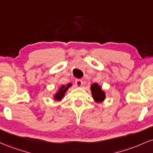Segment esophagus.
Segmentation results:
<instances>
[{"instance_id":"34e87169","label":"esophagus","mask_w":153,"mask_h":153,"mask_svg":"<svg viewBox=\"0 0 153 153\" xmlns=\"http://www.w3.org/2000/svg\"><path fill=\"white\" fill-rule=\"evenodd\" d=\"M75 85L78 87H81L82 85V81L81 80H75Z\"/></svg>"}]
</instances>
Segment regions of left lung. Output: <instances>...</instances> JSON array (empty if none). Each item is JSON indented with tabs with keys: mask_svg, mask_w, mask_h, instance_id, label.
Here are the masks:
<instances>
[{
	"mask_svg": "<svg viewBox=\"0 0 153 153\" xmlns=\"http://www.w3.org/2000/svg\"><path fill=\"white\" fill-rule=\"evenodd\" d=\"M93 97L96 102H102L104 100L105 95V93L101 90V88L97 83H94L91 85V88Z\"/></svg>",
	"mask_w": 153,
	"mask_h": 153,
	"instance_id": "obj_1",
	"label": "left lung"
}]
</instances>
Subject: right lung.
<instances>
[{"instance_id":"right-lung-1","label":"right lung","mask_w":153,"mask_h":153,"mask_svg":"<svg viewBox=\"0 0 153 153\" xmlns=\"http://www.w3.org/2000/svg\"><path fill=\"white\" fill-rule=\"evenodd\" d=\"M71 84L70 83L68 85H62L61 88H60V90H59L58 93L55 95V99L56 100H61L62 97L64 96V94H65V93L66 92V91H67L69 87H71Z\"/></svg>"}]
</instances>
